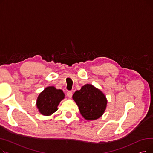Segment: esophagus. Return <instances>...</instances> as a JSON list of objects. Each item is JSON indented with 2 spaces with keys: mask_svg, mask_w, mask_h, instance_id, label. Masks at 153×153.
<instances>
[{
  "mask_svg": "<svg viewBox=\"0 0 153 153\" xmlns=\"http://www.w3.org/2000/svg\"><path fill=\"white\" fill-rule=\"evenodd\" d=\"M67 95L69 98H71L72 96V92L71 91H69L67 92Z\"/></svg>",
  "mask_w": 153,
  "mask_h": 153,
  "instance_id": "34e87169",
  "label": "esophagus"
}]
</instances>
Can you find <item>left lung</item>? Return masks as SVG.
I'll list each match as a JSON object with an SVG mask.
<instances>
[{
  "label": "left lung",
  "instance_id": "1",
  "mask_svg": "<svg viewBox=\"0 0 153 153\" xmlns=\"http://www.w3.org/2000/svg\"><path fill=\"white\" fill-rule=\"evenodd\" d=\"M72 99L77 103L81 115L87 120L100 118L107 107L105 96L91 84H85L81 90L76 91Z\"/></svg>",
  "mask_w": 153,
  "mask_h": 153
}]
</instances>
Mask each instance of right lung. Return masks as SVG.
<instances>
[{
    "mask_svg": "<svg viewBox=\"0 0 153 153\" xmlns=\"http://www.w3.org/2000/svg\"><path fill=\"white\" fill-rule=\"evenodd\" d=\"M64 98V94L61 89L54 87H48L39 94L36 105L39 111L43 115H50L58 110L59 102Z\"/></svg>",
    "mask_w": 153,
    "mask_h": 153,
    "instance_id": "add662e5",
    "label": "right lung"
}]
</instances>
